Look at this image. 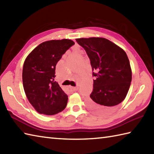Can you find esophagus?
<instances>
[{"label": "esophagus", "instance_id": "34e87169", "mask_svg": "<svg viewBox=\"0 0 154 154\" xmlns=\"http://www.w3.org/2000/svg\"><path fill=\"white\" fill-rule=\"evenodd\" d=\"M71 89L73 90V91H77L78 89L77 87H71Z\"/></svg>", "mask_w": 154, "mask_h": 154}]
</instances>
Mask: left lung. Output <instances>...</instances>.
Segmentation results:
<instances>
[{"label": "left lung", "mask_w": 154, "mask_h": 154, "mask_svg": "<svg viewBox=\"0 0 154 154\" xmlns=\"http://www.w3.org/2000/svg\"><path fill=\"white\" fill-rule=\"evenodd\" d=\"M76 41L85 50L94 71L93 76L96 77L87 105L96 113H109L124 100L131 85L132 72L127 54L105 38Z\"/></svg>", "instance_id": "1"}]
</instances>
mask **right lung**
<instances>
[{"label":"right lung","instance_id":"1","mask_svg":"<svg viewBox=\"0 0 154 154\" xmlns=\"http://www.w3.org/2000/svg\"><path fill=\"white\" fill-rule=\"evenodd\" d=\"M74 42L70 39L45 41L35 47L24 62L23 88L38 113L53 116L67 106L68 97L55 81L57 63Z\"/></svg>","mask_w":154,"mask_h":154}]
</instances>
